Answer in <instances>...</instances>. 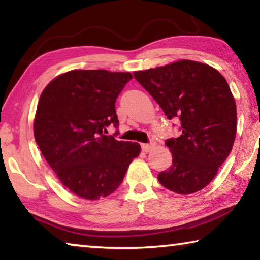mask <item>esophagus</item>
<instances>
[{
    "instance_id": "obj_1",
    "label": "esophagus",
    "mask_w": 260,
    "mask_h": 260,
    "mask_svg": "<svg viewBox=\"0 0 260 260\" xmlns=\"http://www.w3.org/2000/svg\"><path fill=\"white\" fill-rule=\"evenodd\" d=\"M141 148H142V150L144 152H149L151 150L152 146H151V144H148V143H142V144H141Z\"/></svg>"
}]
</instances>
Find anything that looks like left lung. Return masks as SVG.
Segmentation results:
<instances>
[{
  "label": "left lung",
  "mask_w": 260,
  "mask_h": 260,
  "mask_svg": "<svg viewBox=\"0 0 260 260\" xmlns=\"http://www.w3.org/2000/svg\"><path fill=\"white\" fill-rule=\"evenodd\" d=\"M134 78L169 119L178 118L181 124V135L166 140L173 160L158 181L181 195L203 189L236 136V104L226 79L210 65L188 59L134 72Z\"/></svg>",
  "instance_id": "obj_1"
}]
</instances>
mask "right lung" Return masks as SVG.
I'll list each match as a JSON object with an SVG mask.
<instances>
[{"label": "right lung", "mask_w": 260, "mask_h": 260, "mask_svg": "<svg viewBox=\"0 0 260 260\" xmlns=\"http://www.w3.org/2000/svg\"><path fill=\"white\" fill-rule=\"evenodd\" d=\"M132 78L129 72L73 70L48 83L39 100L35 141L59 181L85 200L112 193L140 153L139 143L105 135L110 125L119 126L114 103Z\"/></svg>", "instance_id": "obj_1"}]
</instances>
